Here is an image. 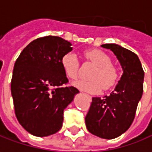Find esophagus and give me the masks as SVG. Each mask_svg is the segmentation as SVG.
Wrapping results in <instances>:
<instances>
[{
  "instance_id": "1",
  "label": "esophagus",
  "mask_w": 152,
  "mask_h": 152,
  "mask_svg": "<svg viewBox=\"0 0 152 152\" xmlns=\"http://www.w3.org/2000/svg\"><path fill=\"white\" fill-rule=\"evenodd\" d=\"M86 95H87V97H88V99L89 100H91V99H92V97H91V96L88 95V94H86Z\"/></svg>"
}]
</instances>
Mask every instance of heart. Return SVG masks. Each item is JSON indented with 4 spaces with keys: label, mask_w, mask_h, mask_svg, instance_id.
<instances>
[{
    "label": "heart",
    "mask_w": 152,
    "mask_h": 152,
    "mask_svg": "<svg viewBox=\"0 0 152 152\" xmlns=\"http://www.w3.org/2000/svg\"><path fill=\"white\" fill-rule=\"evenodd\" d=\"M83 58L95 65L89 74L90 79H80L73 83L83 91L98 94L102 88L108 90L114 87L120 77L117 66L111 63V58L102 50L91 49L83 52ZM64 74L70 79H76L79 74L80 61L76 53L69 52L61 58Z\"/></svg>",
    "instance_id": "1"
}]
</instances>
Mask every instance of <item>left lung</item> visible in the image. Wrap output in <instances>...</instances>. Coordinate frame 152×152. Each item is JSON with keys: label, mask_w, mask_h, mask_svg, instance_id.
<instances>
[{"label": "left lung", "mask_w": 152, "mask_h": 152, "mask_svg": "<svg viewBox=\"0 0 152 152\" xmlns=\"http://www.w3.org/2000/svg\"><path fill=\"white\" fill-rule=\"evenodd\" d=\"M110 49L123 69L115 90L103 98H93L85 117L86 127L94 135L111 140L126 132L135 117L143 94L144 70L138 56L116 44H104Z\"/></svg>", "instance_id": "8db88e82"}]
</instances>
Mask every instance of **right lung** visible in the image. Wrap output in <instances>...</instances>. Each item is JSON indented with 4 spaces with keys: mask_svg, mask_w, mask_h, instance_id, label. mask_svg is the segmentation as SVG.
<instances>
[{
    "mask_svg": "<svg viewBox=\"0 0 152 152\" xmlns=\"http://www.w3.org/2000/svg\"><path fill=\"white\" fill-rule=\"evenodd\" d=\"M71 43L53 36L40 37L24 48L14 64L11 93L15 115L27 132L37 137L60 130L64 110L79 90L66 86L62 57Z\"/></svg>",
    "mask_w": 152,
    "mask_h": 152,
    "instance_id": "1",
    "label": "right lung"
}]
</instances>
